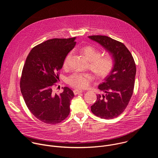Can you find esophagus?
I'll return each instance as SVG.
<instances>
[{"label":"esophagus","mask_w":158,"mask_h":158,"mask_svg":"<svg viewBox=\"0 0 158 158\" xmlns=\"http://www.w3.org/2000/svg\"><path fill=\"white\" fill-rule=\"evenodd\" d=\"M83 92V91H82V90H79V89H74V93L75 95H77L79 93H82Z\"/></svg>","instance_id":"1"}]
</instances>
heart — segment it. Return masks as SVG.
I'll return each mask as SVG.
<instances>
[{
  "label": "heart",
  "instance_id": "b5f03b06",
  "mask_svg": "<svg viewBox=\"0 0 158 158\" xmlns=\"http://www.w3.org/2000/svg\"><path fill=\"white\" fill-rule=\"evenodd\" d=\"M81 52L89 61V68L93 70L98 76L105 77L113 70L115 62L110 55L101 56V51L92 46H85L80 49ZM72 56V52H69L65 57L64 65L67 66ZM94 79L92 74L88 73H75L71 75L67 82L72 86L84 89L88 86L90 81Z\"/></svg>",
  "mask_w": 158,
  "mask_h": 158
}]
</instances>
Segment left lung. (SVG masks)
I'll use <instances>...</instances> for the list:
<instances>
[{"mask_svg":"<svg viewBox=\"0 0 158 158\" xmlns=\"http://www.w3.org/2000/svg\"><path fill=\"white\" fill-rule=\"evenodd\" d=\"M102 46L114 58L113 70L106 77L98 88L105 95H97L96 102L91 106L94 114L102 119H111L123 113L133 93L136 64L125 45L105 35L88 37Z\"/></svg>","mask_w":158,"mask_h":158,"instance_id":"1","label":"left lung"}]
</instances>
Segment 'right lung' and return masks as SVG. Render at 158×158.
Here are the masks:
<instances>
[{
  "mask_svg": "<svg viewBox=\"0 0 158 158\" xmlns=\"http://www.w3.org/2000/svg\"><path fill=\"white\" fill-rule=\"evenodd\" d=\"M76 37L52 39L34 47L28 54L20 79V91L31 113L40 121L55 124L70 113L74 94L64 87L59 95L52 93L59 79L65 57L75 46Z\"/></svg>",
  "mask_w": 158,
  "mask_h": 158,
  "instance_id": "obj_1",
  "label": "right lung"
}]
</instances>
